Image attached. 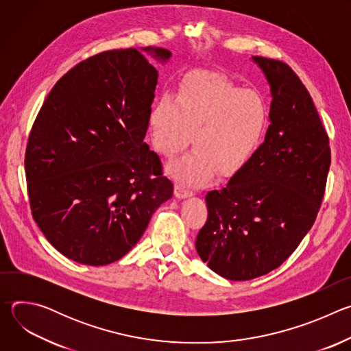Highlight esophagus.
I'll return each mask as SVG.
<instances>
[{
	"label": "esophagus",
	"instance_id": "obj_1",
	"mask_svg": "<svg viewBox=\"0 0 351 351\" xmlns=\"http://www.w3.org/2000/svg\"><path fill=\"white\" fill-rule=\"evenodd\" d=\"M193 191L190 189H187L184 184L182 183H176L175 184V195L179 197V198H183V197H187L190 195Z\"/></svg>",
	"mask_w": 351,
	"mask_h": 351
}]
</instances>
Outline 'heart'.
<instances>
[{
  "instance_id": "obj_1",
  "label": "heart",
  "mask_w": 351,
  "mask_h": 351,
  "mask_svg": "<svg viewBox=\"0 0 351 351\" xmlns=\"http://www.w3.org/2000/svg\"><path fill=\"white\" fill-rule=\"evenodd\" d=\"M157 152L167 160L190 144L193 152L169 167V172L193 184L218 175L232 178L253 158L268 125L264 97L219 75L191 76L178 97L162 94L148 118Z\"/></svg>"
}]
</instances>
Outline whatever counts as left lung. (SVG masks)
<instances>
[{
  "instance_id": "left-lung-1",
  "label": "left lung",
  "mask_w": 351,
  "mask_h": 351,
  "mask_svg": "<svg viewBox=\"0 0 351 351\" xmlns=\"http://www.w3.org/2000/svg\"><path fill=\"white\" fill-rule=\"evenodd\" d=\"M271 84L265 141L221 190L195 250L218 275L250 280L280 267L314 225L330 167L329 137L313 98L283 61L253 58Z\"/></svg>"
}]
</instances>
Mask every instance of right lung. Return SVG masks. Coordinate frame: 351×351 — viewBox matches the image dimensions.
Wrapping results in <instances>:
<instances>
[{
    "instance_id": "add662e5",
    "label": "right lung",
    "mask_w": 351,
    "mask_h": 351,
    "mask_svg": "<svg viewBox=\"0 0 351 351\" xmlns=\"http://www.w3.org/2000/svg\"><path fill=\"white\" fill-rule=\"evenodd\" d=\"M144 51L171 57L165 48ZM157 77L138 49H108L68 71L36 117L25 154L32 215L76 263L122 258L173 194L144 143Z\"/></svg>"
}]
</instances>
